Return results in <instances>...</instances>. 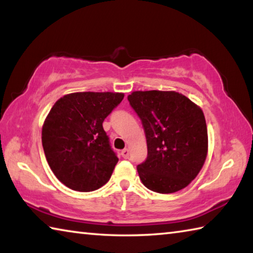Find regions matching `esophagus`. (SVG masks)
Wrapping results in <instances>:
<instances>
[{"label": "esophagus", "mask_w": 253, "mask_h": 253, "mask_svg": "<svg viewBox=\"0 0 253 253\" xmlns=\"http://www.w3.org/2000/svg\"><path fill=\"white\" fill-rule=\"evenodd\" d=\"M122 156L124 158H128V156H129V149H128V148L123 149V151H122Z\"/></svg>", "instance_id": "esophagus-1"}]
</instances>
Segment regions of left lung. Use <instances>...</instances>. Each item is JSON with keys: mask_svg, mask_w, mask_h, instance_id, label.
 Segmentation results:
<instances>
[{"mask_svg": "<svg viewBox=\"0 0 253 253\" xmlns=\"http://www.w3.org/2000/svg\"><path fill=\"white\" fill-rule=\"evenodd\" d=\"M144 126L147 158L137 166L142 183L169 194L198 176L208 155V128L202 109L176 91H134L128 96Z\"/></svg>", "mask_w": 253, "mask_h": 253, "instance_id": "left-lung-1", "label": "left lung"}]
</instances>
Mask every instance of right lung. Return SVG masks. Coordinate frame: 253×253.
<instances>
[{
	"label": "right lung",
	"mask_w": 253,
	"mask_h": 253,
	"mask_svg": "<svg viewBox=\"0 0 253 253\" xmlns=\"http://www.w3.org/2000/svg\"><path fill=\"white\" fill-rule=\"evenodd\" d=\"M123 92H74L55 101L42 126L51 170L71 190L90 192L109 181L118 157L102 128Z\"/></svg>",
	"instance_id": "obj_1"
}]
</instances>
